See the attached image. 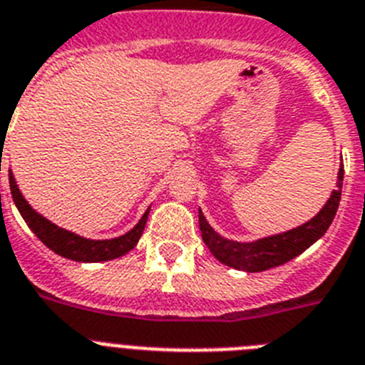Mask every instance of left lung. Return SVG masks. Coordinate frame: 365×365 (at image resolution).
I'll list each match as a JSON object with an SVG mask.
<instances>
[{"label": "left lung", "mask_w": 365, "mask_h": 365, "mask_svg": "<svg viewBox=\"0 0 365 365\" xmlns=\"http://www.w3.org/2000/svg\"><path fill=\"white\" fill-rule=\"evenodd\" d=\"M341 183H344V165L338 173V182H336L338 189L332 191L325 207L312 220L296 227V230H290L287 233H281V235L266 237V239L255 240V242H235V240L222 239L218 233H215L213 227L209 226L202 211H198L202 239H204L209 252L213 253L222 264L237 268V270L264 272L268 268H274V266L284 264L290 259L305 252L329 230L332 218L338 211V205H340Z\"/></svg>", "instance_id": "left-lung-1"}]
</instances>
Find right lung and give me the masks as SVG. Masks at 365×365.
I'll return each instance as SVG.
<instances>
[{"instance_id":"add662e5","label":"right lung","mask_w":365,"mask_h":365,"mask_svg":"<svg viewBox=\"0 0 365 365\" xmlns=\"http://www.w3.org/2000/svg\"><path fill=\"white\" fill-rule=\"evenodd\" d=\"M9 183H11L12 200H14L16 207L21 213L24 220L27 222V226L33 230L34 235L46 244L47 248L53 250L55 253L62 255L66 259L78 262H99V261H110V259H117L128 253L138 244L139 237L143 233L145 224L148 218V209L138 222V226L134 230H130L126 235L117 237L112 240H90L82 239V237L75 235L71 231H66L62 227L51 224L47 218L42 215H38L33 207H31L25 198L21 196L20 189L16 185L14 176L9 173Z\"/></svg>"}]
</instances>
